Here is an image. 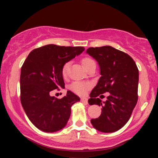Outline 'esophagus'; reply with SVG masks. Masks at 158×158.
<instances>
[{
	"label": "esophagus",
	"instance_id": "34e87169",
	"mask_svg": "<svg viewBox=\"0 0 158 158\" xmlns=\"http://www.w3.org/2000/svg\"><path fill=\"white\" fill-rule=\"evenodd\" d=\"M81 101L82 102L85 103V104H87V103H88V99H86V98H81Z\"/></svg>",
	"mask_w": 158,
	"mask_h": 158
}]
</instances>
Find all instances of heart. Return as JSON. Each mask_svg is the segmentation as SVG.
<instances>
[{"label": "heart", "mask_w": 158, "mask_h": 158, "mask_svg": "<svg viewBox=\"0 0 158 158\" xmlns=\"http://www.w3.org/2000/svg\"><path fill=\"white\" fill-rule=\"evenodd\" d=\"M94 61L90 58H85L82 60V64L85 68L90 63ZM70 62H67L62 67V70H61V73L64 78L68 77V74L69 72V69H70ZM91 87V84L88 81H75L73 84L70 85V89H71L74 93L79 94V95H84L87 93L88 90L90 89Z\"/></svg>", "instance_id": "1"}]
</instances>
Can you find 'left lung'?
Wrapping results in <instances>:
<instances>
[{
    "label": "left lung",
    "instance_id": "obj_1",
    "mask_svg": "<svg viewBox=\"0 0 158 158\" xmlns=\"http://www.w3.org/2000/svg\"><path fill=\"white\" fill-rule=\"evenodd\" d=\"M86 52L98 62L101 75L88 103L102 106V113L90 123L99 131H117L128 122L137 102L138 68L131 56L110 46L90 48ZM105 93L110 96L102 103L97 97Z\"/></svg>",
    "mask_w": 158,
    "mask_h": 158
}]
</instances>
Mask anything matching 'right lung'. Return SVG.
<instances>
[{"label":"right lung","mask_w":158,"mask_h":158,"mask_svg":"<svg viewBox=\"0 0 158 158\" xmlns=\"http://www.w3.org/2000/svg\"><path fill=\"white\" fill-rule=\"evenodd\" d=\"M85 50L83 47L48 44L30 52L21 70V102L27 117L41 131L56 132L66 126L71 106L80 98L70 90L61 99L51 90L64 88L61 73L65 63Z\"/></svg>","instance_id":"right-lung-1"}]
</instances>
